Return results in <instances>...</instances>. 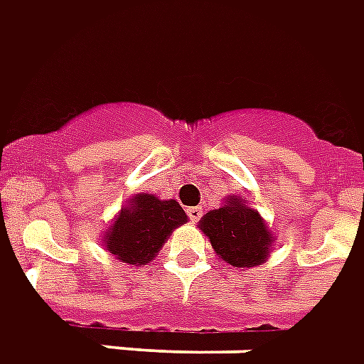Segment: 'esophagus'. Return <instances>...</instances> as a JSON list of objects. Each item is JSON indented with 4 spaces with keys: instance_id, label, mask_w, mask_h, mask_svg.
<instances>
[{
    "instance_id": "34e87169",
    "label": "esophagus",
    "mask_w": 364,
    "mask_h": 364,
    "mask_svg": "<svg viewBox=\"0 0 364 364\" xmlns=\"http://www.w3.org/2000/svg\"><path fill=\"white\" fill-rule=\"evenodd\" d=\"M188 218H190V221H200V218H202V210L200 208H188Z\"/></svg>"
}]
</instances>
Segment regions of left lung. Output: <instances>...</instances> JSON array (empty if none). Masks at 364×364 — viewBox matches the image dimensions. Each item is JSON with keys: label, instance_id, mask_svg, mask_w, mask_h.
Instances as JSON below:
<instances>
[{"label": "left lung", "instance_id": "8db88e82", "mask_svg": "<svg viewBox=\"0 0 364 364\" xmlns=\"http://www.w3.org/2000/svg\"><path fill=\"white\" fill-rule=\"evenodd\" d=\"M198 225L219 259L237 269H251L264 262L274 245L267 221L241 196H229L228 202L219 210L208 211Z\"/></svg>", "mask_w": 364, "mask_h": 364}]
</instances>
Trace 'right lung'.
Segmentation results:
<instances>
[{"mask_svg":"<svg viewBox=\"0 0 364 364\" xmlns=\"http://www.w3.org/2000/svg\"><path fill=\"white\" fill-rule=\"evenodd\" d=\"M188 215L176 200H159L153 194H136L113 219L104 235L105 251L127 264H146L156 257L170 233Z\"/></svg>","mask_w":364,"mask_h":364,"instance_id":"add662e5","label":"right lung"}]
</instances>
